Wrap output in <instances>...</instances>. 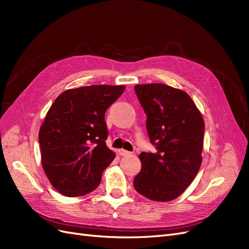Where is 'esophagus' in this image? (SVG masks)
Listing matches in <instances>:
<instances>
[{
    "mask_svg": "<svg viewBox=\"0 0 249 249\" xmlns=\"http://www.w3.org/2000/svg\"><path fill=\"white\" fill-rule=\"evenodd\" d=\"M118 153H119V155H120V156H129V155L131 154L130 152H127V150H125V149H124V148L119 149V150H118Z\"/></svg>",
    "mask_w": 249,
    "mask_h": 249,
    "instance_id": "34e87169",
    "label": "esophagus"
}]
</instances>
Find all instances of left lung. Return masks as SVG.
Returning a JSON list of instances; mask_svg holds the SVG:
<instances>
[{"mask_svg": "<svg viewBox=\"0 0 249 249\" xmlns=\"http://www.w3.org/2000/svg\"><path fill=\"white\" fill-rule=\"evenodd\" d=\"M135 91L146 114V130L157 153H141L134 188L150 200L178 197L201 164L205 123L189 94L162 84H138Z\"/></svg>", "mask_w": 249, "mask_h": 249, "instance_id": "1", "label": "left lung"}]
</instances>
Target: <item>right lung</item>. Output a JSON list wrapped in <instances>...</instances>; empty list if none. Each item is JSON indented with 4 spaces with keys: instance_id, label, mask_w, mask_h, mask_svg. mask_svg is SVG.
<instances>
[{
    "instance_id": "obj_1",
    "label": "right lung",
    "mask_w": 249,
    "mask_h": 249,
    "mask_svg": "<svg viewBox=\"0 0 249 249\" xmlns=\"http://www.w3.org/2000/svg\"><path fill=\"white\" fill-rule=\"evenodd\" d=\"M124 85L65 90L49 109L39 130L41 165L52 186L65 196L95 190L115 153L106 145L105 113Z\"/></svg>"
}]
</instances>
